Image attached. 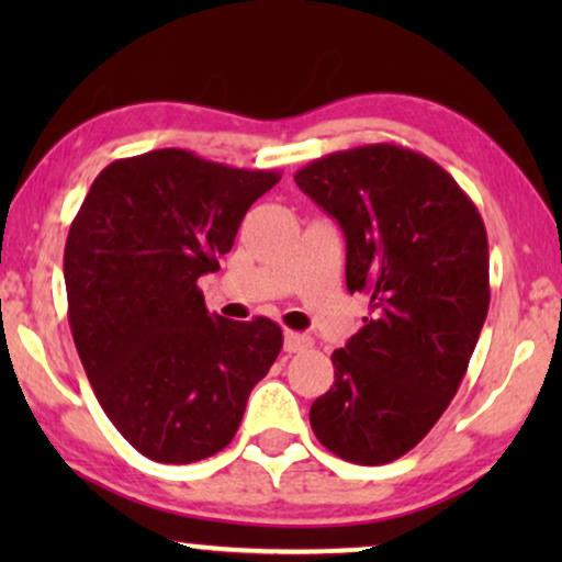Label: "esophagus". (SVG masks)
I'll use <instances>...</instances> for the list:
<instances>
[{"label": "esophagus", "mask_w": 562, "mask_h": 562, "mask_svg": "<svg viewBox=\"0 0 562 562\" xmlns=\"http://www.w3.org/2000/svg\"><path fill=\"white\" fill-rule=\"evenodd\" d=\"M312 348V337L302 333H286L283 335V350L286 352H304Z\"/></svg>", "instance_id": "34e87169"}]
</instances>
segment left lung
Instances as JSON below:
<instances>
[{"label": "left lung", "mask_w": 562, "mask_h": 562, "mask_svg": "<svg viewBox=\"0 0 562 562\" xmlns=\"http://www.w3.org/2000/svg\"><path fill=\"white\" fill-rule=\"evenodd\" d=\"M296 187L340 222L366 325L333 352L310 409L337 458L383 465L422 442L458 394L488 312V237L471 196L417 150L360 145L312 160Z\"/></svg>", "instance_id": "1"}]
</instances>
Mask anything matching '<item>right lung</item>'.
<instances>
[{
	"label": "right lung",
	"instance_id": "obj_1",
	"mask_svg": "<svg viewBox=\"0 0 562 562\" xmlns=\"http://www.w3.org/2000/svg\"><path fill=\"white\" fill-rule=\"evenodd\" d=\"M279 179L181 148L150 150L112 160L71 222L64 276L76 350L106 417L156 463L227 448L279 358L276 322L210 314L196 286Z\"/></svg>",
	"mask_w": 562,
	"mask_h": 562
}]
</instances>
